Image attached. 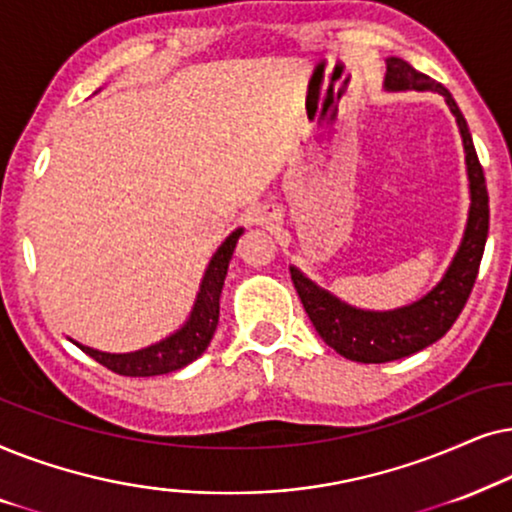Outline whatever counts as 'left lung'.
<instances>
[{
    "label": "left lung",
    "instance_id": "obj_1",
    "mask_svg": "<svg viewBox=\"0 0 512 512\" xmlns=\"http://www.w3.org/2000/svg\"><path fill=\"white\" fill-rule=\"evenodd\" d=\"M384 88L386 91H412V88L414 91H435L445 98L456 117V124H459L463 152H466L470 208L461 245L442 281L417 302L400 306V309H356V306L346 304L332 292L320 288L297 267H290L292 283H295L297 295L302 299L318 335L339 356L356 360V363H388V360L412 356V353L438 342L454 325V320L459 318V313L468 302L470 290H473L475 278H478L489 231V196L485 173H482L480 159L475 154L466 119H463L452 93L435 79L414 70L403 58H386Z\"/></svg>",
    "mask_w": 512,
    "mask_h": 512
}]
</instances>
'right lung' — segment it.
Masks as SVG:
<instances>
[{
    "label": "right lung",
    "instance_id": "right-lung-1",
    "mask_svg": "<svg viewBox=\"0 0 512 512\" xmlns=\"http://www.w3.org/2000/svg\"><path fill=\"white\" fill-rule=\"evenodd\" d=\"M241 234L243 229L231 231L220 248H217L206 274H203L199 295H196L194 309L189 313L187 323L170 337L147 346V349L131 353H105L74 342V339H70V342L77 344L93 360H98L100 365H105L107 370L124 374V377H156V374H168L189 365L208 349L210 339H213L217 330L222 285L224 278H227L231 255H234V248Z\"/></svg>",
    "mask_w": 512,
    "mask_h": 512
}]
</instances>
